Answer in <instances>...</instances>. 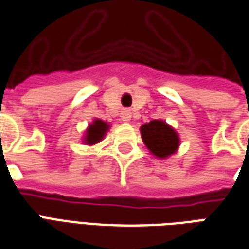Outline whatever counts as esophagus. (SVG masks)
Returning a JSON list of instances; mask_svg holds the SVG:
<instances>
[{"label": "esophagus", "mask_w": 249, "mask_h": 249, "mask_svg": "<svg viewBox=\"0 0 249 249\" xmlns=\"http://www.w3.org/2000/svg\"><path fill=\"white\" fill-rule=\"evenodd\" d=\"M130 119H132V113H130V110L124 109V110L121 112V120H123L124 123H129Z\"/></svg>", "instance_id": "obj_1"}]
</instances>
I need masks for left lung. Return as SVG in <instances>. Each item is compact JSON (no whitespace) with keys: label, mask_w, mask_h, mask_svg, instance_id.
Masks as SVG:
<instances>
[{"label":"left lung","mask_w":249,"mask_h":249,"mask_svg":"<svg viewBox=\"0 0 249 249\" xmlns=\"http://www.w3.org/2000/svg\"><path fill=\"white\" fill-rule=\"evenodd\" d=\"M142 141L152 155L167 159L178 151L180 139L176 130L162 120H152L140 128Z\"/></svg>","instance_id":"obj_1"}]
</instances>
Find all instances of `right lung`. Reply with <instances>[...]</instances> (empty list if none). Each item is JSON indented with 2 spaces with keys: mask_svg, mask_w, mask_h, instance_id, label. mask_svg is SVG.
<instances>
[{
  "mask_svg": "<svg viewBox=\"0 0 249 249\" xmlns=\"http://www.w3.org/2000/svg\"><path fill=\"white\" fill-rule=\"evenodd\" d=\"M109 124L103 120L96 119L92 124L88 126L87 135L84 136V142L88 145H94L103 140L105 133L108 132Z\"/></svg>",
  "mask_w": 249,
  "mask_h": 249,
  "instance_id": "obj_1",
  "label": "right lung"
}]
</instances>
